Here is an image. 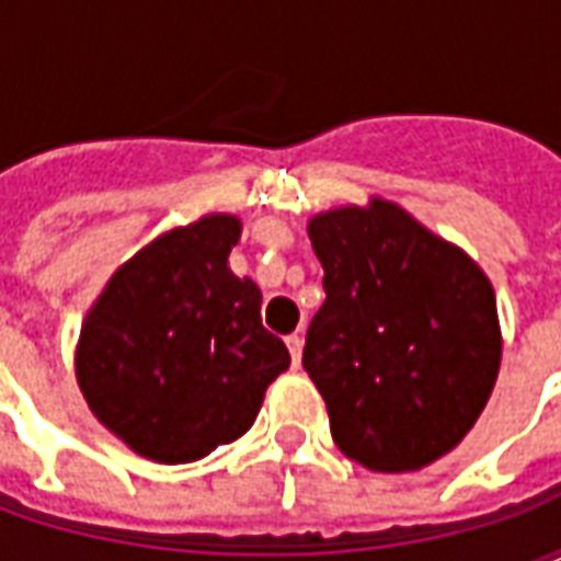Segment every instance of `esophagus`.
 <instances>
[{
    "label": "esophagus",
    "mask_w": 561,
    "mask_h": 561,
    "mask_svg": "<svg viewBox=\"0 0 561 561\" xmlns=\"http://www.w3.org/2000/svg\"><path fill=\"white\" fill-rule=\"evenodd\" d=\"M285 345H288V352H291V364L300 366V357H304V336H300V333H291V336L285 340Z\"/></svg>",
    "instance_id": "1"
}]
</instances>
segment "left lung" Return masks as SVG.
Listing matches in <instances>:
<instances>
[{
	"label": "left lung",
	"mask_w": 561,
	"mask_h": 561,
	"mask_svg": "<svg viewBox=\"0 0 561 561\" xmlns=\"http://www.w3.org/2000/svg\"><path fill=\"white\" fill-rule=\"evenodd\" d=\"M328 300L304 369L340 450L373 471H414L466 438L502 364L490 276L388 197L309 219Z\"/></svg>",
	"instance_id": "left-lung-1"
}]
</instances>
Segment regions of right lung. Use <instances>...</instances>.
<instances>
[{
    "mask_svg": "<svg viewBox=\"0 0 561 561\" xmlns=\"http://www.w3.org/2000/svg\"><path fill=\"white\" fill-rule=\"evenodd\" d=\"M243 221L209 213L119 264L80 324L75 376L104 430L156 462H195L255 423L291 354L228 255Z\"/></svg>",
    "mask_w": 561,
    "mask_h": 561,
    "instance_id": "add662e5",
    "label": "right lung"
}]
</instances>
